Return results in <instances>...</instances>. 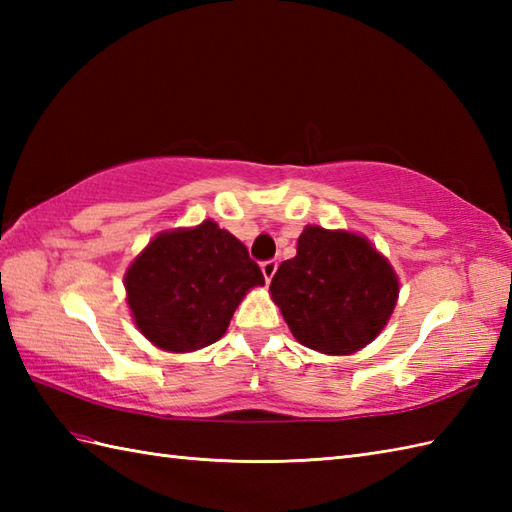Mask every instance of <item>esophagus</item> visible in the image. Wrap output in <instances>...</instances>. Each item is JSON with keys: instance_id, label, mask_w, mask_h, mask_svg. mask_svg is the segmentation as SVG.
I'll list each match as a JSON object with an SVG mask.
<instances>
[{"instance_id": "34e87169", "label": "esophagus", "mask_w": 512, "mask_h": 512, "mask_svg": "<svg viewBox=\"0 0 512 512\" xmlns=\"http://www.w3.org/2000/svg\"><path fill=\"white\" fill-rule=\"evenodd\" d=\"M262 273L266 281L273 279V275L277 273V259H266V262H262Z\"/></svg>"}]
</instances>
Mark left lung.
<instances>
[{
	"label": "left lung",
	"mask_w": 512,
	"mask_h": 512,
	"mask_svg": "<svg viewBox=\"0 0 512 512\" xmlns=\"http://www.w3.org/2000/svg\"><path fill=\"white\" fill-rule=\"evenodd\" d=\"M270 292L299 343L336 356L361 350L385 328L398 279L365 237L308 226Z\"/></svg>",
	"instance_id": "left-lung-1"
}]
</instances>
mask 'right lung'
I'll return each instance as SVG.
<instances>
[{"label": "right lung", "mask_w": 512, "mask_h": 512, "mask_svg": "<svg viewBox=\"0 0 512 512\" xmlns=\"http://www.w3.org/2000/svg\"><path fill=\"white\" fill-rule=\"evenodd\" d=\"M264 275L246 246L206 220L151 239L125 275L127 303L147 339L191 352L226 332L239 301Z\"/></svg>", "instance_id": "right-lung-1"}]
</instances>
